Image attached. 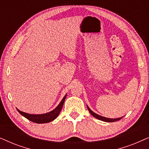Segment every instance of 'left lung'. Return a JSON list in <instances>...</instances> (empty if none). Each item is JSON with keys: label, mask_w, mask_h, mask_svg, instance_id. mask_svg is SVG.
I'll return each mask as SVG.
<instances>
[{"label": "left lung", "mask_w": 149, "mask_h": 149, "mask_svg": "<svg viewBox=\"0 0 149 149\" xmlns=\"http://www.w3.org/2000/svg\"><path fill=\"white\" fill-rule=\"evenodd\" d=\"M87 109H88V111H89V113L91 114V115H92L93 117H94L95 118H96V119H99V120H101V121H103L105 122H115V121H119V120H120L122 118V117H119V118H117V119H109V118L102 117V116H100V115H97V114H96V113H93V112L88 107V106H87Z\"/></svg>", "instance_id": "1"}]
</instances>
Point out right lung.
Returning a JSON list of instances; mask_svg holds the SVG:
<instances>
[{
    "label": "right lung",
    "instance_id": "obj_1",
    "mask_svg": "<svg viewBox=\"0 0 149 149\" xmlns=\"http://www.w3.org/2000/svg\"><path fill=\"white\" fill-rule=\"evenodd\" d=\"M66 97V94L64 95V97H63L62 101L60 102V103L59 104L58 107L56 109L53 110L52 111L49 112V113L41 114V115H32V114H28L24 112H22L19 110H17V111L21 114L22 116H24V117H26V119H28L30 121H31L34 123H49V122L54 121V119H56L58 116L60 114L61 110L62 109L63 104H64L65 99Z\"/></svg>",
    "mask_w": 149,
    "mask_h": 149
}]
</instances>
